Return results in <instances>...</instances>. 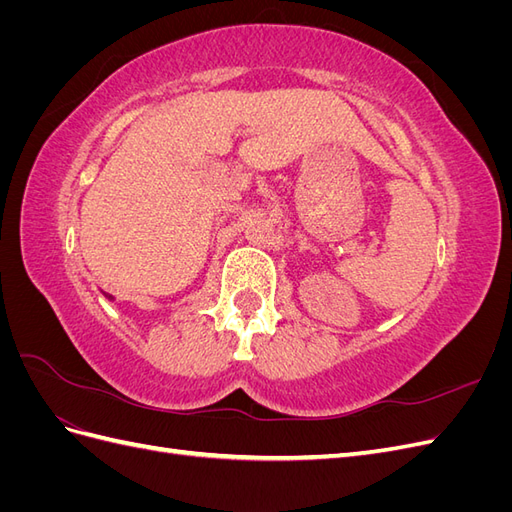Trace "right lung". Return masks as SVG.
Listing matches in <instances>:
<instances>
[{
    "instance_id": "right-lung-1",
    "label": "right lung",
    "mask_w": 512,
    "mask_h": 512,
    "mask_svg": "<svg viewBox=\"0 0 512 512\" xmlns=\"http://www.w3.org/2000/svg\"><path fill=\"white\" fill-rule=\"evenodd\" d=\"M106 297H108V299H111V301H113V297H111V294H106Z\"/></svg>"
}]
</instances>
